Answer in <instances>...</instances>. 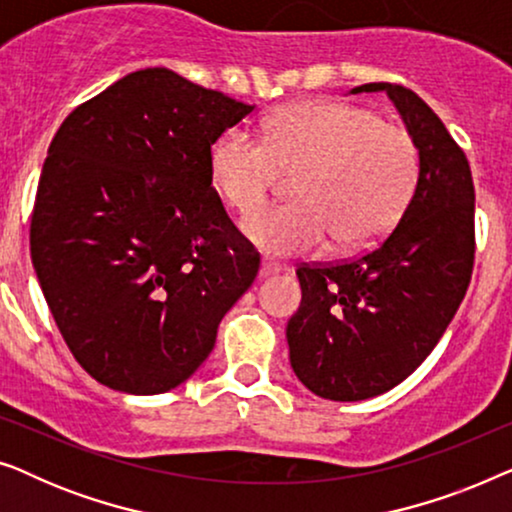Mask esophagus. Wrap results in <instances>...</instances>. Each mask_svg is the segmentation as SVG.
Wrapping results in <instances>:
<instances>
[{"instance_id":"obj_1","label":"esophagus","mask_w":512,"mask_h":512,"mask_svg":"<svg viewBox=\"0 0 512 512\" xmlns=\"http://www.w3.org/2000/svg\"><path fill=\"white\" fill-rule=\"evenodd\" d=\"M284 265L277 263V261H270V258H265L261 263V277H270V275H277V272H282Z\"/></svg>"}]
</instances>
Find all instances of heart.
Instances as JSON below:
<instances>
[{
  "label": "heart",
  "instance_id": "b5f03b06",
  "mask_svg": "<svg viewBox=\"0 0 512 512\" xmlns=\"http://www.w3.org/2000/svg\"><path fill=\"white\" fill-rule=\"evenodd\" d=\"M277 166L301 170L299 200L262 210ZM209 177L237 214H251L244 235L268 254H310L331 240L338 249H361L408 209L419 151L408 130L375 111L314 100L275 111L263 139L242 128L223 132L209 151Z\"/></svg>",
  "mask_w": 512,
  "mask_h": 512
}]
</instances>
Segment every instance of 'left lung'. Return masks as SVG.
I'll use <instances>...</instances> for the list:
<instances>
[{
  "label": "left lung",
  "mask_w": 512,
  "mask_h": 512,
  "mask_svg": "<svg viewBox=\"0 0 512 512\" xmlns=\"http://www.w3.org/2000/svg\"><path fill=\"white\" fill-rule=\"evenodd\" d=\"M384 90L419 151L415 195L396 228L354 258L303 263L298 312L286 326L291 368L312 394L363 401L401 384L443 338L475 258V188L466 153L410 88Z\"/></svg>",
  "instance_id": "8db88e82"
}]
</instances>
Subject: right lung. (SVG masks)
I'll return each mask as SVG.
<instances>
[{"label": "right lung", "mask_w": 512, "mask_h": 512, "mask_svg": "<svg viewBox=\"0 0 512 512\" xmlns=\"http://www.w3.org/2000/svg\"><path fill=\"white\" fill-rule=\"evenodd\" d=\"M254 107L165 67L62 121L41 170L32 265L69 352L125 394H163L214 349L261 256L223 209L209 151Z\"/></svg>", "instance_id": "1"}]
</instances>
